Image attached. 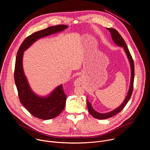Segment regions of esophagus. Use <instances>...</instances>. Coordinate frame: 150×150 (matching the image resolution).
<instances>
[{
    "instance_id": "obj_1",
    "label": "esophagus",
    "mask_w": 150,
    "mask_h": 150,
    "mask_svg": "<svg viewBox=\"0 0 150 150\" xmlns=\"http://www.w3.org/2000/svg\"><path fill=\"white\" fill-rule=\"evenodd\" d=\"M83 83V79L81 77H79L76 78L74 81V85L75 86H79Z\"/></svg>"
}]
</instances>
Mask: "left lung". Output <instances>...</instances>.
<instances>
[{
  "instance_id": "1",
  "label": "left lung",
  "mask_w": 150,
  "mask_h": 150,
  "mask_svg": "<svg viewBox=\"0 0 150 150\" xmlns=\"http://www.w3.org/2000/svg\"><path fill=\"white\" fill-rule=\"evenodd\" d=\"M108 30L110 31L112 39L114 41V42L115 43L120 46L123 47L126 55L127 56V58L129 59V62L131 63V85H130V88H129V90L128 91L127 95L126 97V98L125 99L124 101L123 102V103L119 106L117 109H116L115 110L110 112H108V113H98L97 112H96V110H94L93 109V108H92L91 104L90 103L88 102V100H87V106H88V110L89 113L95 118L98 119H108L109 117H111L113 116H115V115L117 114L118 113H119L120 112H121L122 110V109L125 108V106L126 105L127 103L128 102V101L129 100L132 94V91H133V88H134V62L132 59V57L129 52V49L127 48V46L126 44V42L124 40V39L122 38V37L120 35V34L118 33V31L114 29V28H108Z\"/></svg>"
}]
</instances>
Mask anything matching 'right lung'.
<instances>
[{"instance_id": "add662e5", "label": "right lung", "mask_w": 150, "mask_h": 150, "mask_svg": "<svg viewBox=\"0 0 150 150\" xmlns=\"http://www.w3.org/2000/svg\"><path fill=\"white\" fill-rule=\"evenodd\" d=\"M67 28L68 26L65 25H57L34 33L24 40L17 52L14 79L20 102L33 116L40 119L49 120L57 116L65 108L67 95L63 91L62 85H59L47 97H39L32 91L23 71L24 51L38 38L60 32Z\"/></svg>"}]
</instances>
